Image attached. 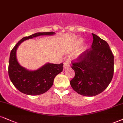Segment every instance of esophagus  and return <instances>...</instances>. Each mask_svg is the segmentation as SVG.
<instances>
[{
  "label": "esophagus",
  "mask_w": 123,
  "mask_h": 123,
  "mask_svg": "<svg viewBox=\"0 0 123 123\" xmlns=\"http://www.w3.org/2000/svg\"><path fill=\"white\" fill-rule=\"evenodd\" d=\"M69 66H70V64H69L68 62H64V68H67L69 67Z\"/></svg>",
  "instance_id": "esophagus-1"
}]
</instances>
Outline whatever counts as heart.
I'll return each mask as SVG.
<instances>
[{"label":"heart","mask_w":123,"mask_h":123,"mask_svg":"<svg viewBox=\"0 0 123 123\" xmlns=\"http://www.w3.org/2000/svg\"><path fill=\"white\" fill-rule=\"evenodd\" d=\"M82 42H83L82 40H80L79 41V44L81 43H82Z\"/></svg>","instance_id":"obj_1"}]
</instances>
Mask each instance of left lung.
Segmentation results:
<instances>
[{
  "instance_id": "left-lung-1",
  "label": "left lung",
  "mask_w": 123,
  "mask_h": 123,
  "mask_svg": "<svg viewBox=\"0 0 123 123\" xmlns=\"http://www.w3.org/2000/svg\"><path fill=\"white\" fill-rule=\"evenodd\" d=\"M92 36L91 48L71 62L75 75L71 86L83 96H94L104 91L114 72V56L108 44L96 35Z\"/></svg>"
}]
</instances>
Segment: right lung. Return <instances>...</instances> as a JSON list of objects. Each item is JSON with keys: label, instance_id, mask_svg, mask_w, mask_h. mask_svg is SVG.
<instances>
[{"label": "right lung", "instance_id": "obj_1", "mask_svg": "<svg viewBox=\"0 0 123 123\" xmlns=\"http://www.w3.org/2000/svg\"><path fill=\"white\" fill-rule=\"evenodd\" d=\"M54 34V32H37L25 36L19 41L11 51L8 75L13 86L20 92L28 95H39L45 93L52 87L56 76L63 71V63L59 64L47 63L37 70L28 71L20 66L16 59V49L23 41L36 36Z\"/></svg>", "mask_w": 123, "mask_h": 123}]
</instances>
